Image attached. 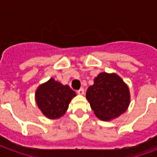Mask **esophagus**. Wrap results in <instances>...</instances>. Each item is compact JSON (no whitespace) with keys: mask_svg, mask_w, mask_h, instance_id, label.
Here are the masks:
<instances>
[{"mask_svg":"<svg viewBox=\"0 0 157 157\" xmlns=\"http://www.w3.org/2000/svg\"><path fill=\"white\" fill-rule=\"evenodd\" d=\"M77 93H78L79 95H84V93H85V92H84V89L81 88L80 90H79L78 92H77Z\"/></svg>","mask_w":157,"mask_h":157,"instance_id":"34e87169","label":"esophagus"}]
</instances>
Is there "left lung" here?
Segmentation results:
<instances>
[{
    "label": "left lung",
    "mask_w": 157,
    "mask_h": 157,
    "mask_svg": "<svg viewBox=\"0 0 157 157\" xmlns=\"http://www.w3.org/2000/svg\"><path fill=\"white\" fill-rule=\"evenodd\" d=\"M86 98L95 115L102 121L119 117L130 103L128 86L115 73L98 74L87 89Z\"/></svg>",
    "instance_id": "1"
}]
</instances>
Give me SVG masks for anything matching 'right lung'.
Segmentation results:
<instances>
[{
	"mask_svg": "<svg viewBox=\"0 0 157 157\" xmlns=\"http://www.w3.org/2000/svg\"><path fill=\"white\" fill-rule=\"evenodd\" d=\"M76 94L68 85L50 78L39 86L35 92V101L42 113L49 119L61 118L69 108V103Z\"/></svg>",
	"mask_w": 157,
	"mask_h": 157,
	"instance_id": "right-lung-1",
	"label": "right lung"
}]
</instances>
